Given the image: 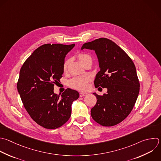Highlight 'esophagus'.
<instances>
[{"instance_id":"esophagus-1","label":"esophagus","mask_w":161,"mask_h":161,"mask_svg":"<svg viewBox=\"0 0 161 161\" xmlns=\"http://www.w3.org/2000/svg\"><path fill=\"white\" fill-rule=\"evenodd\" d=\"M88 94L87 92H80L79 93V96L80 97H83V96H87Z\"/></svg>"}]
</instances>
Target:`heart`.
Listing matches in <instances>:
<instances>
[{
    "mask_svg": "<svg viewBox=\"0 0 161 161\" xmlns=\"http://www.w3.org/2000/svg\"><path fill=\"white\" fill-rule=\"evenodd\" d=\"M78 58L82 64L88 60H91V58L89 55L86 53H83L79 54ZM69 62V60H67L65 62L64 65V70H66L68 66ZM89 80L90 79L88 77H77L72 79L69 81V86L72 88H74L78 90H85L87 87L88 82Z\"/></svg>",
    "mask_w": 161,
    "mask_h": 161,
    "instance_id": "1",
    "label": "heart"
}]
</instances>
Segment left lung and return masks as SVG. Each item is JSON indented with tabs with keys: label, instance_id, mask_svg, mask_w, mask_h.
<instances>
[{
	"label": "left lung",
	"instance_id": "left-lung-1",
	"mask_svg": "<svg viewBox=\"0 0 161 161\" xmlns=\"http://www.w3.org/2000/svg\"><path fill=\"white\" fill-rule=\"evenodd\" d=\"M95 51L100 71L94 80L96 87L108 89L103 96L93 94L97 103L91 109L93 119L104 126L116 125L131 111L140 90L135 66L130 57L111 40L101 38L84 43L81 50Z\"/></svg>",
	"mask_w": 161,
	"mask_h": 161
}]
</instances>
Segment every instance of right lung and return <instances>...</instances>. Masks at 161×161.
Returning a JSON list of instances; mask_svg holds the SVG:
<instances>
[{
  "label": "right lung",
  "instance_id": "add662e5",
  "mask_svg": "<svg viewBox=\"0 0 161 161\" xmlns=\"http://www.w3.org/2000/svg\"><path fill=\"white\" fill-rule=\"evenodd\" d=\"M75 44H45L36 49L23 65L17 88L23 105L31 118L47 129L62 126L70 117L77 91L67 89L54 93V84L64 74L66 55Z\"/></svg>",
  "mask_w": 161,
  "mask_h": 161
}]
</instances>
